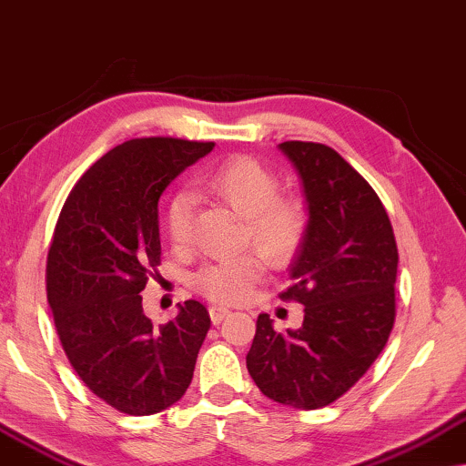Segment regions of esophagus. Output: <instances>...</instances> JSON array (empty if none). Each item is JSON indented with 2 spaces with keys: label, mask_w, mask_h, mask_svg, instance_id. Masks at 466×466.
I'll use <instances>...</instances> for the list:
<instances>
[{
  "label": "esophagus",
  "mask_w": 466,
  "mask_h": 466,
  "mask_svg": "<svg viewBox=\"0 0 466 466\" xmlns=\"http://www.w3.org/2000/svg\"><path fill=\"white\" fill-rule=\"evenodd\" d=\"M208 314H211L213 325H219L226 317H230V310H228V308H224V306H211V308H208Z\"/></svg>",
  "instance_id": "esophagus-1"
}]
</instances>
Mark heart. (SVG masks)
I'll return each instance as SVG.
<instances>
[{
    "instance_id": "b5f03b06",
    "label": "heart",
    "mask_w": 466,
    "mask_h": 466,
    "mask_svg": "<svg viewBox=\"0 0 466 466\" xmlns=\"http://www.w3.org/2000/svg\"><path fill=\"white\" fill-rule=\"evenodd\" d=\"M200 194L224 202L242 219V247L255 253L268 266H285L299 251L308 230L304 202L296 196H279V179L270 168L253 158H232L202 173L196 179ZM194 200L186 192L175 194L167 205L165 224L168 238L177 247H186L192 236ZM264 274V266L255 255L215 261L200 268L194 287L219 304H238L251 296L253 287Z\"/></svg>"
}]
</instances>
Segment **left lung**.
I'll use <instances>...</instances> for the list:
<instances>
[{
	"instance_id": "1",
	"label": "left lung",
	"mask_w": 466,
	"mask_h": 466,
	"mask_svg": "<svg viewBox=\"0 0 466 466\" xmlns=\"http://www.w3.org/2000/svg\"><path fill=\"white\" fill-rule=\"evenodd\" d=\"M301 181L308 230L283 299L304 304L299 329L279 333L259 314L247 370L272 401L325 408L352 389L395 323L397 242L370 183L323 143L279 146Z\"/></svg>"
}]
</instances>
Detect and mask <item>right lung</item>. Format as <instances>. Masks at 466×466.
<instances>
[{
    "label": "right lung",
    "mask_w": 466,
    "mask_h": 466,
    "mask_svg": "<svg viewBox=\"0 0 466 466\" xmlns=\"http://www.w3.org/2000/svg\"><path fill=\"white\" fill-rule=\"evenodd\" d=\"M213 147L130 139L80 177L58 215L46 266L58 339L82 382L122 414H158L179 401L211 327L196 299L154 325L139 293L160 264L162 192Z\"/></svg>",
    "instance_id": "1"
}]
</instances>
